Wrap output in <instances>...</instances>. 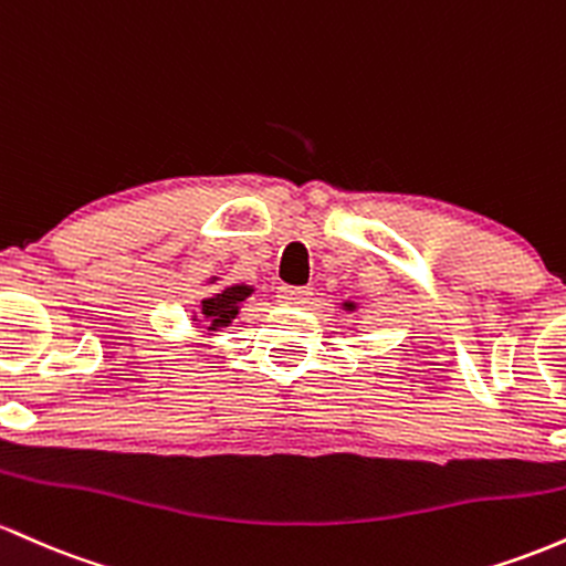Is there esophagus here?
<instances>
[{"mask_svg":"<svg viewBox=\"0 0 566 566\" xmlns=\"http://www.w3.org/2000/svg\"><path fill=\"white\" fill-rule=\"evenodd\" d=\"M313 296L310 285H281L277 289V302L281 304H307Z\"/></svg>","mask_w":566,"mask_h":566,"instance_id":"obj_1","label":"esophagus"}]
</instances>
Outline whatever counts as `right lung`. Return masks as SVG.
<instances>
[{
    "mask_svg": "<svg viewBox=\"0 0 566 566\" xmlns=\"http://www.w3.org/2000/svg\"><path fill=\"white\" fill-rule=\"evenodd\" d=\"M251 285H227L224 291H216L213 296L200 302V315L208 323V332L221 326H230L232 317L240 313V304L251 296Z\"/></svg>",
    "mask_w": 566,
    "mask_h": 566,
    "instance_id": "right-lung-1",
    "label": "right lung"
}]
</instances>
